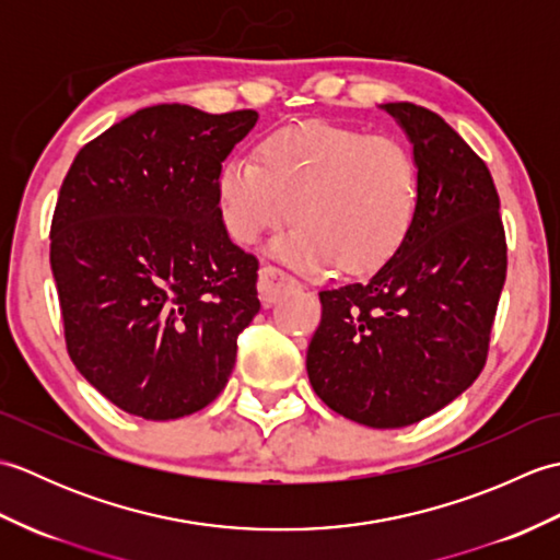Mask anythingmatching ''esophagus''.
<instances>
[{
    "label": "esophagus",
    "mask_w": 560,
    "mask_h": 560,
    "mask_svg": "<svg viewBox=\"0 0 560 560\" xmlns=\"http://www.w3.org/2000/svg\"><path fill=\"white\" fill-rule=\"evenodd\" d=\"M259 299L265 305H271L277 303L283 293L293 291L295 287H299V281H295L293 277H289L287 271H281L277 267H261L259 269Z\"/></svg>",
    "instance_id": "1"
}]
</instances>
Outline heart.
Masks as SVG:
<instances>
[{"label": "heart", "mask_w": 560, "mask_h": 560, "mask_svg": "<svg viewBox=\"0 0 560 560\" xmlns=\"http://www.w3.org/2000/svg\"><path fill=\"white\" fill-rule=\"evenodd\" d=\"M225 231L235 243L289 221L271 253L303 271L377 269L397 253L419 207V171L407 147L331 122L281 127L259 159L233 153L217 177Z\"/></svg>", "instance_id": "1"}]
</instances>
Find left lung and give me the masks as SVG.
Returning <instances> with one entry per match:
<instances>
[{
	"instance_id": "left-lung-1",
	"label": "left lung",
	"mask_w": 560,
	"mask_h": 560,
	"mask_svg": "<svg viewBox=\"0 0 560 560\" xmlns=\"http://www.w3.org/2000/svg\"><path fill=\"white\" fill-rule=\"evenodd\" d=\"M380 108L411 141L419 207L371 279L319 293L323 319L305 365L331 411L401 428L447 407L479 377L508 247L493 177L467 141L421 105Z\"/></svg>"
}]
</instances>
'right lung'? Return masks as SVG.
Listing matches in <instances>:
<instances>
[{
	"instance_id": "obj_1",
	"label": "right lung",
	"mask_w": 560,
	"mask_h": 560,
	"mask_svg": "<svg viewBox=\"0 0 560 560\" xmlns=\"http://www.w3.org/2000/svg\"><path fill=\"white\" fill-rule=\"evenodd\" d=\"M257 117L151 105L89 141L59 189L50 267L69 359L127 413L189 416L233 373L259 265L225 231L217 177Z\"/></svg>"
}]
</instances>
